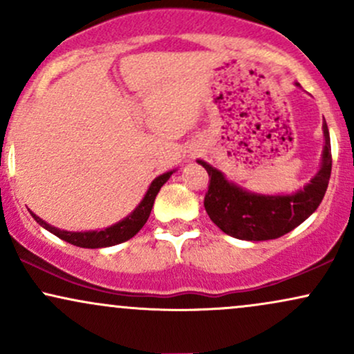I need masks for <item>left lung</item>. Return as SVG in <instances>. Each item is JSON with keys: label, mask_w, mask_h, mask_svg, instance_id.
<instances>
[{"label": "left lung", "mask_w": 354, "mask_h": 354, "mask_svg": "<svg viewBox=\"0 0 354 354\" xmlns=\"http://www.w3.org/2000/svg\"><path fill=\"white\" fill-rule=\"evenodd\" d=\"M323 163L304 189L286 196H263L238 188L205 161H198L209 174L205 208L211 221L230 236L246 241H266L290 233L316 211L331 176V143L323 123Z\"/></svg>", "instance_id": "obj_1"}]
</instances>
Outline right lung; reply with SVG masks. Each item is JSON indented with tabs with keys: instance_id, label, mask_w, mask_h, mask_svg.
I'll return each instance as SVG.
<instances>
[{
	"instance_id": "add662e5",
	"label": "right lung",
	"mask_w": 354,
	"mask_h": 354,
	"mask_svg": "<svg viewBox=\"0 0 354 354\" xmlns=\"http://www.w3.org/2000/svg\"><path fill=\"white\" fill-rule=\"evenodd\" d=\"M171 174H173V171L158 176L156 180L151 183V186H149L148 193L145 194L143 201L140 203V206H138V208L133 211L128 218H124L123 221L116 223V225L109 226V228H106V230L86 231V233H71V231H61L58 228H55V226L48 225L46 221H43L41 218L36 216L35 213H31V214H33L36 223H39L43 228H46L48 231H51L53 234H56L58 238L64 239V241L71 243V245H75V246H80V248L115 246V245H120V243H123V241H128L129 238L135 236L138 231L143 228L145 223L148 221L149 213H151V209H153V203H154V198H156L158 191H160L161 186H163L165 183L169 180V176H171Z\"/></svg>"
}]
</instances>
